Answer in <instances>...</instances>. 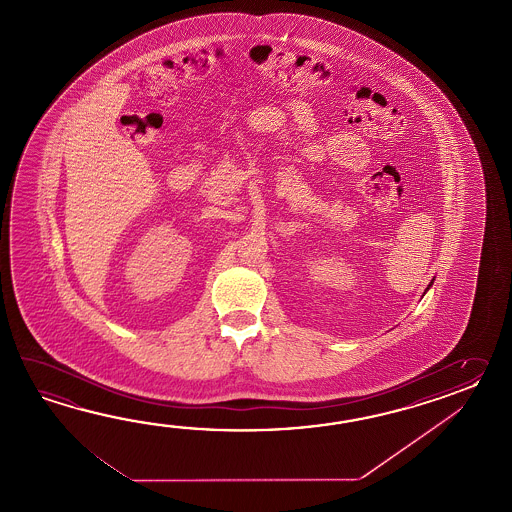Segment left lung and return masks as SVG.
<instances>
[{"label": "left lung", "mask_w": 512, "mask_h": 512, "mask_svg": "<svg viewBox=\"0 0 512 512\" xmlns=\"http://www.w3.org/2000/svg\"><path fill=\"white\" fill-rule=\"evenodd\" d=\"M432 285H434V280H432V282L428 283V287H426V291H428V289H430V287H432ZM425 291V293H426Z\"/></svg>", "instance_id": "1"}]
</instances>
